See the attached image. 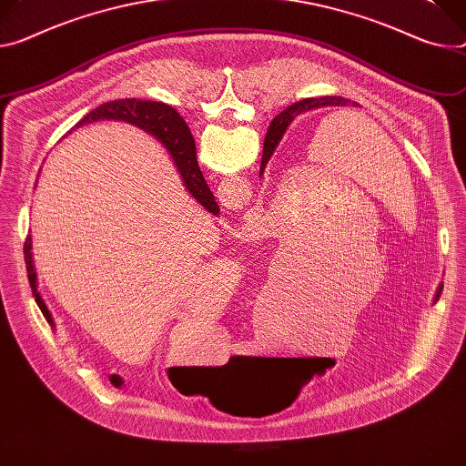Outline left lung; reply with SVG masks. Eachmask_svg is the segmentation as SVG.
Listing matches in <instances>:
<instances>
[{
	"label": "left lung",
	"instance_id": "8db88e82",
	"mask_svg": "<svg viewBox=\"0 0 466 466\" xmlns=\"http://www.w3.org/2000/svg\"><path fill=\"white\" fill-rule=\"evenodd\" d=\"M348 104H350V100H346V98H342V96L307 98V100H301V102H298V104H293L291 107H288V109L284 111V115H286L288 120H291L293 116H298V115L303 113V111H310V109H316V107H340V106H348ZM353 106H357V104H353ZM288 120H282V126H286ZM275 143H277V136L271 137V139H268V141L264 143L262 168H264L266 163L269 161V157H271V154H273V148H275ZM439 293H441V289H439Z\"/></svg>",
	"mask_w": 466,
	"mask_h": 466
}]
</instances>
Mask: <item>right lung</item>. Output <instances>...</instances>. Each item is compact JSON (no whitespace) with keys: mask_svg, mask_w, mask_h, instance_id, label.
I'll return each instance as SVG.
<instances>
[{"mask_svg":"<svg viewBox=\"0 0 466 466\" xmlns=\"http://www.w3.org/2000/svg\"><path fill=\"white\" fill-rule=\"evenodd\" d=\"M100 118L130 122V124L139 126L141 130H147L152 136H156L167 147L168 154L173 156L189 193L198 200V204H202L208 211H211V214L214 216L219 214V206L214 198V193L209 191V187L200 173V167L197 163V148H195V139L191 136V130L187 128L186 120L173 107H168L159 102L137 100V98L113 100V102H106V104L95 107L91 113H87L76 124V128H79V126H83V124L100 120ZM24 255H25V266H27L25 269H27V279H29L31 289H33V298H35L40 312L45 314L46 321L54 325L45 301H42V298L36 291V275H35L33 258H31V238H27V241L24 245Z\"/></svg>","mask_w":466,"mask_h":466,"instance_id":"obj_1","label":"right lung"}]
</instances>
